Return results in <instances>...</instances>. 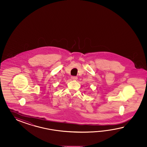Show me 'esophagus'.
Here are the masks:
<instances>
[{
	"mask_svg": "<svg viewBox=\"0 0 147 147\" xmlns=\"http://www.w3.org/2000/svg\"><path fill=\"white\" fill-rule=\"evenodd\" d=\"M71 78V79L73 80H76L78 79L77 77H76V76H72Z\"/></svg>",
	"mask_w": 147,
	"mask_h": 147,
	"instance_id": "esophagus-1",
	"label": "esophagus"
}]
</instances>
